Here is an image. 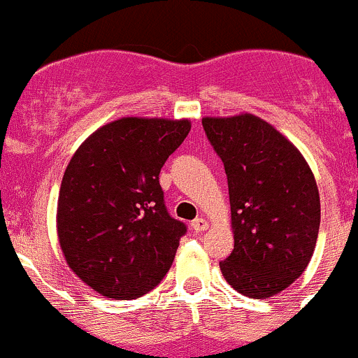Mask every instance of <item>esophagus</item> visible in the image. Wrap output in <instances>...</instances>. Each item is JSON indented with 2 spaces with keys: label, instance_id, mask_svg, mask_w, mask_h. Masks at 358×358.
Returning <instances> with one entry per match:
<instances>
[{
  "label": "esophagus",
  "instance_id": "obj_1",
  "mask_svg": "<svg viewBox=\"0 0 358 358\" xmlns=\"http://www.w3.org/2000/svg\"><path fill=\"white\" fill-rule=\"evenodd\" d=\"M191 228H193L194 231H196V233H200V231H205V229L208 228V222L205 221L203 217H198V219H194L193 222H191Z\"/></svg>",
  "mask_w": 358,
  "mask_h": 358
}]
</instances>
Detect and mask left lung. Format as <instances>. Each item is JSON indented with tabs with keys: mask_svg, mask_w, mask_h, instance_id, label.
<instances>
[{
	"mask_svg": "<svg viewBox=\"0 0 358 358\" xmlns=\"http://www.w3.org/2000/svg\"><path fill=\"white\" fill-rule=\"evenodd\" d=\"M205 134L224 164L233 252L219 263L240 294L268 299L301 277L320 228L317 180L301 151L250 113L205 116Z\"/></svg>",
	"mask_w": 358,
	"mask_h": 358,
	"instance_id": "left-lung-1",
	"label": "left lung"
}]
</instances>
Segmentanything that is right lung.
Masks as SVG:
<instances>
[{"instance_id":"obj_1","label":"right lung","mask_w":358,"mask_h":358,"mask_svg":"<svg viewBox=\"0 0 358 358\" xmlns=\"http://www.w3.org/2000/svg\"><path fill=\"white\" fill-rule=\"evenodd\" d=\"M187 118L123 116L87 137L60 184L57 236L67 266L111 299H136L171 270L186 226L169 215L160 176Z\"/></svg>"}]
</instances>
